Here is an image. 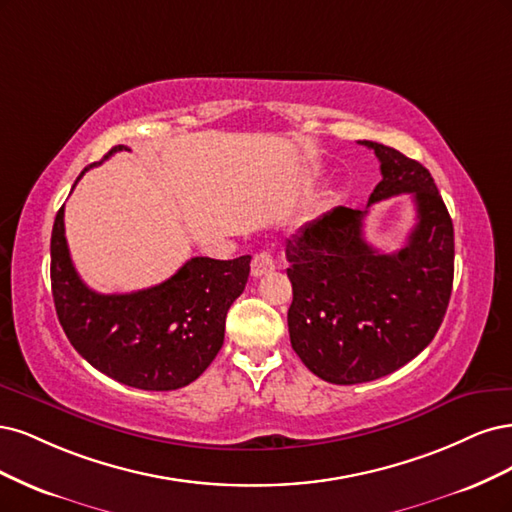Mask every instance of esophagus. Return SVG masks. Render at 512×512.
Wrapping results in <instances>:
<instances>
[{
  "mask_svg": "<svg viewBox=\"0 0 512 512\" xmlns=\"http://www.w3.org/2000/svg\"><path fill=\"white\" fill-rule=\"evenodd\" d=\"M274 268H276V261H274L272 253H270V251H261V253H257V255L253 257L251 274H253L255 278H259V276H263V274H270Z\"/></svg>",
  "mask_w": 512,
  "mask_h": 512,
  "instance_id": "esophagus-1",
  "label": "esophagus"
}]
</instances>
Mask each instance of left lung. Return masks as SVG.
Masks as SVG:
<instances>
[{
    "label": "left lung",
    "instance_id": "left-lung-1",
    "mask_svg": "<svg viewBox=\"0 0 512 512\" xmlns=\"http://www.w3.org/2000/svg\"><path fill=\"white\" fill-rule=\"evenodd\" d=\"M383 180L368 207L410 192L418 225L402 250L381 254L363 238L366 210L338 206L287 240L293 351L334 385L376 381L415 359L438 332L453 289V221L432 174L391 146L361 140Z\"/></svg>",
    "mask_w": 512,
    "mask_h": 512
}]
</instances>
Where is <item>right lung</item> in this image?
I'll use <instances>...</instances> for the list:
<instances>
[{"label":"right lung","instance_id":"right-lung-1","mask_svg":"<svg viewBox=\"0 0 512 512\" xmlns=\"http://www.w3.org/2000/svg\"><path fill=\"white\" fill-rule=\"evenodd\" d=\"M119 151L129 148L114 146L104 159ZM102 161L82 170L76 183ZM249 272L251 255L229 261L191 257L161 285L104 295L82 283L74 268L63 206L55 217L51 285L59 323L95 370L127 387L172 391L193 383L221 351L227 310L244 291Z\"/></svg>","mask_w":512,"mask_h":512}]
</instances>
